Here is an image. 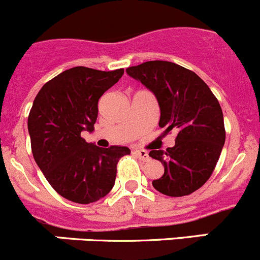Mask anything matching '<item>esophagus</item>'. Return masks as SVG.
<instances>
[{"label": "esophagus", "instance_id": "esophagus-1", "mask_svg": "<svg viewBox=\"0 0 260 260\" xmlns=\"http://www.w3.org/2000/svg\"><path fill=\"white\" fill-rule=\"evenodd\" d=\"M135 154L138 157V158L142 159V161H148L149 159L148 152L145 151V149H136Z\"/></svg>", "mask_w": 260, "mask_h": 260}]
</instances>
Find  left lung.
Instances as JSON below:
<instances>
[{
  "label": "left lung",
  "mask_w": 260,
  "mask_h": 260,
  "mask_svg": "<svg viewBox=\"0 0 260 260\" xmlns=\"http://www.w3.org/2000/svg\"><path fill=\"white\" fill-rule=\"evenodd\" d=\"M125 72L156 95L165 135L177 132L174 147L149 152L165 167L152 185L172 198L190 195L210 179L225 143L219 101L198 74L175 62L153 60Z\"/></svg>",
  "instance_id": "obj_1"
}]
</instances>
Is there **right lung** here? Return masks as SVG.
<instances>
[{
  "instance_id": "1",
  "label": "right lung",
  "mask_w": 260,
  "mask_h": 260,
  "mask_svg": "<svg viewBox=\"0 0 260 260\" xmlns=\"http://www.w3.org/2000/svg\"><path fill=\"white\" fill-rule=\"evenodd\" d=\"M124 69L102 72L75 67L60 73L36 95L27 119L34 158L51 187L77 204L95 203L113 188L117 164L128 147L101 148L81 131L94 129L98 101Z\"/></svg>"
}]
</instances>
